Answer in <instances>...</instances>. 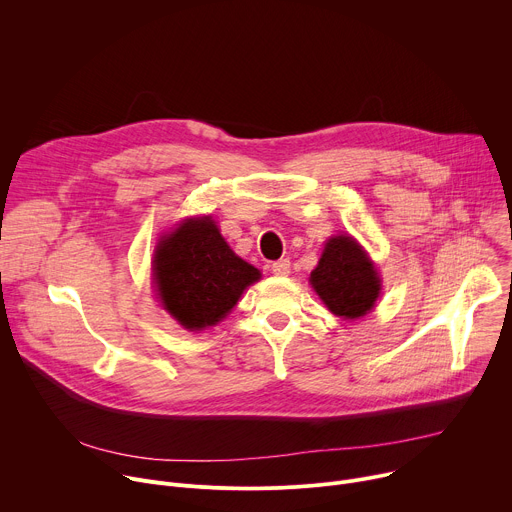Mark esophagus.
Wrapping results in <instances>:
<instances>
[{"instance_id": "obj_1", "label": "esophagus", "mask_w": 512, "mask_h": 512, "mask_svg": "<svg viewBox=\"0 0 512 512\" xmlns=\"http://www.w3.org/2000/svg\"><path fill=\"white\" fill-rule=\"evenodd\" d=\"M271 271H273V275H277V277L289 275V261H287V259H279V261L271 263Z\"/></svg>"}]
</instances>
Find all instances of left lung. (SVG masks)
Wrapping results in <instances>:
<instances>
[{
	"label": "left lung",
	"instance_id": "8db88e82",
	"mask_svg": "<svg viewBox=\"0 0 512 512\" xmlns=\"http://www.w3.org/2000/svg\"><path fill=\"white\" fill-rule=\"evenodd\" d=\"M310 283L326 308L344 320L367 316L381 294V277L373 261L350 235L328 239Z\"/></svg>",
	"mask_w": 512,
	"mask_h": 512
}]
</instances>
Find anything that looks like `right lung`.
I'll list each match as a JSON object with an SVG mask.
<instances>
[{"instance_id":"add662e5","label":"right lung","mask_w":512,"mask_h":512,"mask_svg":"<svg viewBox=\"0 0 512 512\" xmlns=\"http://www.w3.org/2000/svg\"><path fill=\"white\" fill-rule=\"evenodd\" d=\"M152 265L164 310L190 332L221 322L261 279L259 269L229 247L212 216L186 218L162 235Z\"/></svg>"}]
</instances>
